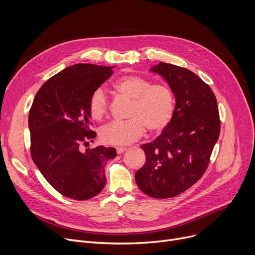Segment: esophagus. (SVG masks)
<instances>
[{"label": "esophagus", "instance_id": "obj_1", "mask_svg": "<svg viewBox=\"0 0 255 255\" xmlns=\"http://www.w3.org/2000/svg\"><path fill=\"white\" fill-rule=\"evenodd\" d=\"M126 150H127L126 146H119V148H117V153H118V154H122V153H124Z\"/></svg>", "mask_w": 255, "mask_h": 255}]
</instances>
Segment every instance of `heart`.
I'll list each match as a JSON object with an SVG mask.
<instances>
[{
	"mask_svg": "<svg viewBox=\"0 0 255 255\" xmlns=\"http://www.w3.org/2000/svg\"><path fill=\"white\" fill-rule=\"evenodd\" d=\"M115 92L131 100L128 118L124 122H111L100 131L103 142L125 145L139 138L146 127L150 132L163 130L175 112L171 90L161 84H151L138 75H125L113 84ZM107 98L101 89L90 97L89 111L93 119L101 120L107 113Z\"/></svg>",
	"mask_w": 255,
	"mask_h": 255,
	"instance_id": "heart-1",
	"label": "heart"
}]
</instances>
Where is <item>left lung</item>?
I'll return each instance as SVG.
<instances>
[{
	"instance_id": "left-lung-1",
	"label": "left lung",
	"mask_w": 255,
	"mask_h": 255,
	"mask_svg": "<svg viewBox=\"0 0 255 255\" xmlns=\"http://www.w3.org/2000/svg\"><path fill=\"white\" fill-rule=\"evenodd\" d=\"M150 70L166 80L176 106L161 134L141 145L145 163L135 181L146 195L169 198L203 177L219 137V112L213 91L192 71L162 62Z\"/></svg>"
}]
</instances>
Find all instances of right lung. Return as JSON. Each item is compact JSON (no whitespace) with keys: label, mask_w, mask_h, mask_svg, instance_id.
Segmentation results:
<instances>
[{"label":"right lung","mask_w":255,"mask_h":255,"mask_svg":"<svg viewBox=\"0 0 255 255\" xmlns=\"http://www.w3.org/2000/svg\"><path fill=\"white\" fill-rule=\"evenodd\" d=\"M113 67L75 64L50 77L37 92L29 114L31 155L45 180L75 200L96 196L105 186L104 166L117 156L103 145L80 150L96 136L90 129V97Z\"/></svg>","instance_id":"add662e5"}]
</instances>
